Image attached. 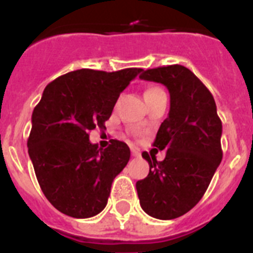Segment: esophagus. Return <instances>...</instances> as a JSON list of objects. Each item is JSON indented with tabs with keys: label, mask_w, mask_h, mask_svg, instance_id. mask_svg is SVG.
<instances>
[{
	"label": "esophagus",
	"mask_w": 253,
	"mask_h": 253,
	"mask_svg": "<svg viewBox=\"0 0 253 253\" xmlns=\"http://www.w3.org/2000/svg\"><path fill=\"white\" fill-rule=\"evenodd\" d=\"M131 154H132V156H140V150L136 147H131Z\"/></svg>",
	"instance_id": "obj_1"
}]
</instances>
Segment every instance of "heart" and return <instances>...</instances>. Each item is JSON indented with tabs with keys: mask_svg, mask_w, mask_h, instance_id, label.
Wrapping results in <instances>:
<instances>
[{
	"mask_svg": "<svg viewBox=\"0 0 253 253\" xmlns=\"http://www.w3.org/2000/svg\"><path fill=\"white\" fill-rule=\"evenodd\" d=\"M159 91H163L162 89H160V87H156V86L147 87L146 91H144V98H147V97H150V95L156 94V93H159Z\"/></svg>",
	"mask_w": 253,
	"mask_h": 253,
	"instance_id": "b5f03b06",
	"label": "heart"
}]
</instances>
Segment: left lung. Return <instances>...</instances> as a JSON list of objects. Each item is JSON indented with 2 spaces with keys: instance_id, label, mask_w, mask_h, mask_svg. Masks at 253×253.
<instances>
[{
  "instance_id": "left-lung-1",
  "label": "left lung",
  "mask_w": 253,
  "mask_h": 253,
  "mask_svg": "<svg viewBox=\"0 0 253 253\" xmlns=\"http://www.w3.org/2000/svg\"><path fill=\"white\" fill-rule=\"evenodd\" d=\"M139 77L166 85L170 109L154 142L166 159L143 152L150 173L136 182L138 197L148 215L174 219L200 202L222 162V122L210 90L186 67L142 69Z\"/></svg>"
}]
</instances>
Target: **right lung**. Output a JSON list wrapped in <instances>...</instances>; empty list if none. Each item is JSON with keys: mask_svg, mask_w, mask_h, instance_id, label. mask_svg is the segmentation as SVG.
<instances>
[{"mask_svg": "<svg viewBox=\"0 0 253 253\" xmlns=\"http://www.w3.org/2000/svg\"><path fill=\"white\" fill-rule=\"evenodd\" d=\"M140 71L77 69L49 83L34 109L30 159L45 198L65 215L90 218L106 206L130 148L115 139L98 148L89 142V132L106 128L119 94Z\"/></svg>", "mask_w": 253, "mask_h": 253, "instance_id": "right-lung-1", "label": "right lung"}]
</instances>
